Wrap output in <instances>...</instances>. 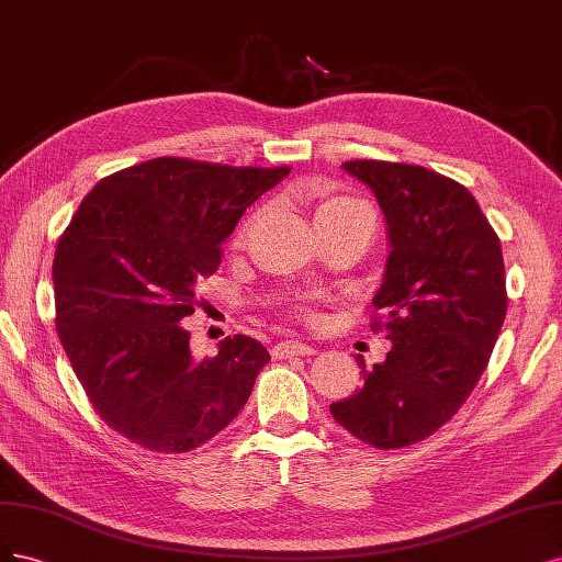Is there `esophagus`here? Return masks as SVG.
<instances>
[{
	"label": "esophagus",
	"instance_id": "esophagus-1",
	"mask_svg": "<svg viewBox=\"0 0 562 562\" xmlns=\"http://www.w3.org/2000/svg\"><path fill=\"white\" fill-rule=\"evenodd\" d=\"M317 350L313 346H307V342L301 340H282L273 348V357L276 359H289V357H311Z\"/></svg>",
	"mask_w": 562,
	"mask_h": 562
}]
</instances>
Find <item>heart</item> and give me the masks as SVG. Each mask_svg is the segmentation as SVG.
I'll use <instances>...</instances> for the list:
<instances>
[{
    "label": "heart",
    "mask_w": 562,
    "mask_h": 562,
    "mask_svg": "<svg viewBox=\"0 0 562 562\" xmlns=\"http://www.w3.org/2000/svg\"><path fill=\"white\" fill-rule=\"evenodd\" d=\"M350 214H371V210L367 207V203H361L350 195H324L322 203L317 205L315 222L334 220V216H350ZM245 233H247V224L235 233V243H243Z\"/></svg>",
    "instance_id": "b5f03b06"
}]
</instances>
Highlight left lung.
<instances>
[{
  "instance_id": "1",
  "label": "left lung",
  "mask_w": 562,
  "mask_h": 562,
  "mask_svg": "<svg viewBox=\"0 0 562 562\" xmlns=\"http://www.w3.org/2000/svg\"><path fill=\"white\" fill-rule=\"evenodd\" d=\"M383 210L390 257L373 307L392 350L331 415L375 448L418 443L446 425L476 387L506 315L497 233L462 184L420 166L350 160Z\"/></svg>"
}]
</instances>
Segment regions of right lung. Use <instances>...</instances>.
Segmentation results:
<instances>
[{
    "label": "right lung",
    "mask_w": 562,
    "mask_h": 562,
    "mask_svg": "<svg viewBox=\"0 0 562 562\" xmlns=\"http://www.w3.org/2000/svg\"><path fill=\"white\" fill-rule=\"evenodd\" d=\"M286 175L154 158L104 177L71 216L53 261L56 327L90 404L125 439L187 452L247 404L268 350L238 334L198 361L182 319L245 210Z\"/></svg>",
    "instance_id": "1"
}]
</instances>
